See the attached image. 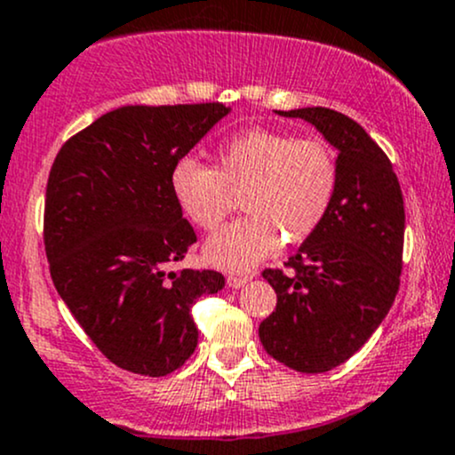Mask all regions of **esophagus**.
<instances>
[{"label":"esophagus","mask_w":455,"mask_h":455,"mask_svg":"<svg viewBox=\"0 0 455 455\" xmlns=\"http://www.w3.org/2000/svg\"><path fill=\"white\" fill-rule=\"evenodd\" d=\"M248 281H251V276H248V275H228V276H227L228 288H233V290L243 288V285H246Z\"/></svg>","instance_id":"obj_1"}]
</instances>
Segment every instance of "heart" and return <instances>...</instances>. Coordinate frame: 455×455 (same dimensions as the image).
<instances>
[{
    "label": "heart",
    "instance_id": "b5f03b06",
    "mask_svg": "<svg viewBox=\"0 0 455 455\" xmlns=\"http://www.w3.org/2000/svg\"><path fill=\"white\" fill-rule=\"evenodd\" d=\"M176 204L196 227L215 231L242 191L246 215L204 243V259L224 270H248L285 243L318 231L338 189L336 152L327 141L248 128L222 141L215 167L176 161L170 174Z\"/></svg>",
    "mask_w": 455,
    "mask_h": 455
}]
</instances>
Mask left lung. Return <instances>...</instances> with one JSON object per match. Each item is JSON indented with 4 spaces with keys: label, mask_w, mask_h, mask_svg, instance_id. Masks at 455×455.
I'll return each instance as SVG.
<instances>
[{
    "label": "left lung",
    "mask_w": 455,
    "mask_h": 455,
    "mask_svg": "<svg viewBox=\"0 0 455 455\" xmlns=\"http://www.w3.org/2000/svg\"><path fill=\"white\" fill-rule=\"evenodd\" d=\"M299 117L338 150V189L318 231L288 266L264 270L276 307L259 324L267 355L299 372H327L364 347L399 291L405 212L388 156L347 115L324 107Z\"/></svg>",
    "instance_id": "1"
}]
</instances>
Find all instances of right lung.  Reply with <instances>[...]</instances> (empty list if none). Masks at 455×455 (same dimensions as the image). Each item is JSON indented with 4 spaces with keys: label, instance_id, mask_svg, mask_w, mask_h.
Returning <instances> with one entry per match:
<instances>
[{
    "label": "right lung",
    "instance_id": "add662e5",
    "mask_svg": "<svg viewBox=\"0 0 455 455\" xmlns=\"http://www.w3.org/2000/svg\"><path fill=\"white\" fill-rule=\"evenodd\" d=\"M231 107H119L56 155L45 252L60 299L124 371L164 377L198 347L191 305L224 288L215 270H172L196 242L170 189L176 161Z\"/></svg>",
    "mask_w": 455,
    "mask_h": 455
}]
</instances>
